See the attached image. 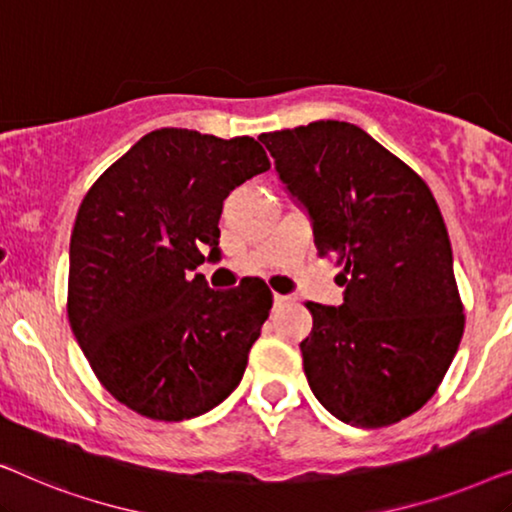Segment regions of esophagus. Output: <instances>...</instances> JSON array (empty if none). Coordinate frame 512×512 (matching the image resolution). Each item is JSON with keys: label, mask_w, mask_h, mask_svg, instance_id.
<instances>
[{"label": "esophagus", "mask_w": 512, "mask_h": 512, "mask_svg": "<svg viewBox=\"0 0 512 512\" xmlns=\"http://www.w3.org/2000/svg\"><path fill=\"white\" fill-rule=\"evenodd\" d=\"M289 303H293L291 296H282V293H275V307H284Z\"/></svg>", "instance_id": "esophagus-1"}]
</instances>
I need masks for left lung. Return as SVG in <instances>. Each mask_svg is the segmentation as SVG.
Wrapping results in <instances>:
<instances>
[{
	"label": "left lung",
	"instance_id": "obj_1",
	"mask_svg": "<svg viewBox=\"0 0 512 512\" xmlns=\"http://www.w3.org/2000/svg\"><path fill=\"white\" fill-rule=\"evenodd\" d=\"M258 139L310 214L319 256L342 268L345 303H307L300 352L312 394L359 429L401 422L436 394L464 335L436 198L359 125L314 121Z\"/></svg>",
	"mask_w": 512,
	"mask_h": 512
}]
</instances>
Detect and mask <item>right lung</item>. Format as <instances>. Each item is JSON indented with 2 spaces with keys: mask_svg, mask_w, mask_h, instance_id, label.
Instances as JSON below:
<instances>
[{
  "mask_svg": "<svg viewBox=\"0 0 512 512\" xmlns=\"http://www.w3.org/2000/svg\"><path fill=\"white\" fill-rule=\"evenodd\" d=\"M265 170L254 137L160 128L83 198L69 242V326L104 389L139 415L200 417L240 384L272 293L256 279L214 291L191 272L202 247L219 251L228 193Z\"/></svg>",
  "mask_w": 512,
  "mask_h": 512,
  "instance_id": "obj_1",
  "label": "right lung"
}]
</instances>
